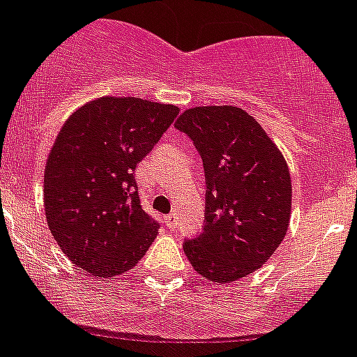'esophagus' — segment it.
<instances>
[{"label": "esophagus", "instance_id": "34e87169", "mask_svg": "<svg viewBox=\"0 0 357 357\" xmlns=\"http://www.w3.org/2000/svg\"><path fill=\"white\" fill-rule=\"evenodd\" d=\"M165 225H167V228L174 230V228H176V215H174V213H169V215H165Z\"/></svg>", "mask_w": 357, "mask_h": 357}]
</instances>
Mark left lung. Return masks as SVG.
Listing matches in <instances>:
<instances>
[{"label":"left lung","mask_w":357,"mask_h":357,"mask_svg":"<svg viewBox=\"0 0 357 357\" xmlns=\"http://www.w3.org/2000/svg\"><path fill=\"white\" fill-rule=\"evenodd\" d=\"M176 129L196 145L206 179V221L197 237L185 238V255L206 280H238L266 264L286 237V160L260 123L234 105L192 107Z\"/></svg>","instance_id":"obj_1"}]
</instances>
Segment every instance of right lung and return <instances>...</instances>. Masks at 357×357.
I'll list each match as a JSON object with an SVG mask.
<instances>
[{"label":"right lung","instance_id":"obj_1","mask_svg":"<svg viewBox=\"0 0 357 357\" xmlns=\"http://www.w3.org/2000/svg\"><path fill=\"white\" fill-rule=\"evenodd\" d=\"M178 113L170 104L102 97L66 120L46 161L45 212L73 264L107 278L145 255L160 222L142 208L135 170Z\"/></svg>","mask_w":357,"mask_h":357}]
</instances>
